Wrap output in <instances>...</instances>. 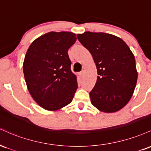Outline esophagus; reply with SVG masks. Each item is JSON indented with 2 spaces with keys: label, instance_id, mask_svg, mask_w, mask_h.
<instances>
[{
  "label": "esophagus",
  "instance_id": "34e87169",
  "mask_svg": "<svg viewBox=\"0 0 151 151\" xmlns=\"http://www.w3.org/2000/svg\"><path fill=\"white\" fill-rule=\"evenodd\" d=\"M83 74H84V72H80V73L79 74V77H80L81 78V77H83Z\"/></svg>",
  "mask_w": 151,
  "mask_h": 151
}]
</instances>
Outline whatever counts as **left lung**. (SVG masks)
Listing matches in <instances>:
<instances>
[{
  "label": "left lung",
  "mask_w": 151,
  "mask_h": 151,
  "mask_svg": "<svg viewBox=\"0 0 151 151\" xmlns=\"http://www.w3.org/2000/svg\"><path fill=\"white\" fill-rule=\"evenodd\" d=\"M77 39L91 54L97 68L91 103L107 113L121 110L129 101L137 82L133 52L122 39L112 34L86 32L78 34Z\"/></svg>",
  "instance_id": "1"
}]
</instances>
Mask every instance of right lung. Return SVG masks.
<instances>
[{
  "label": "right lung",
  "mask_w": 151,
  "mask_h": 151,
  "mask_svg": "<svg viewBox=\"0 0 151 151\" xmlns=\"http://www.w3.org/2000/svg\"><path fill=\"white\" fill-rule=\"evenodd\" d=\"M76 40L72 32H50L34 40L27 50L23 63L27 88L47 110L70 104L77 91V77L71 71L68 53Z\"/></svg>",
  "instance_id": "1"
}]
</instances>
